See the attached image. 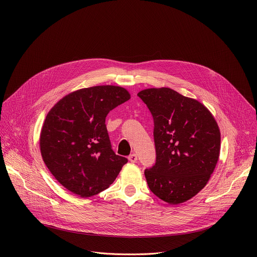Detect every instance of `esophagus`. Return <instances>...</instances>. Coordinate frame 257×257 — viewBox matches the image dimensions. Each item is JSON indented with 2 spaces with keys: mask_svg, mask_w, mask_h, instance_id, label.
I'll return each mask as SVG.
<instances>
[{
  "mask_svg": "<svg viewBox=\"0 0 257 257\" xmlns=\"http://www.w3.org/2000/svg\"><path fill=\"white\" fill-rule=\"evenodd\" d=\"M128 160H129V162H131V163H136V162H137V156H136L135 154H132V155L129 156Z\"/></svg>",
  "mask_w": 257,
  "mask_h": 257,
  "instance_id": "esophagus-1",
  "label": "esophagus"
}]
</instances>
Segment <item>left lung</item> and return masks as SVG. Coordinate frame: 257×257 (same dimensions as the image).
Instances as JSON below:
<instances>
[{
  "label": "left lung",
  "instance_id": "obj_1",
  "mask_svg": "<svg viewBox=\"0 0 257 257\" xmlns=\"http://www.w3.org/2000/svg\"><path fill=\"white\" fill-rule=\"evenodd\" d=\"M137 95L154 117L157 162L144 175L152 192L169 204L195 196L213 173L221 132L207 107L168 88H148Z\"/></svg>",
  "mask_w": 257,
  "mask_h": 257
}]
</instances>
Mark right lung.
<instances>
[{
  "label": "right lung",
  "mask_w": 257,
  "mask_h": 257,
  "mask_svg": "<svg viewBox=\"0 0 257 257\" xmlns=\"http://www.w3.org/2000/svg\"><path fill=\"white\" fill-rule=\"evenodd\" d=\"M128 99L123 87L98 85L73 91L50 109L41 131V154L72 193L83 198L98 194L128 162L113 152L105 126L109 111Z\"/></svg>",
  "instance_id": "right-lung-1"
}]
</instances>
